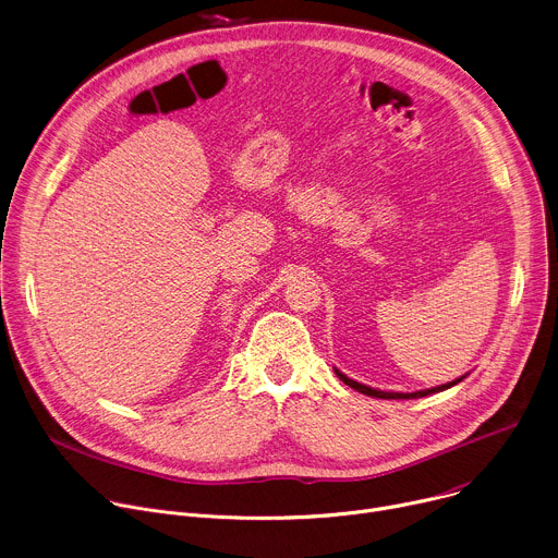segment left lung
Masks as SVG:
<instances>
[{
    "instance_id": "8db88e82",
    "label": "left lung",
    "mask_w": 558,
    "mask_h": 558,
    "mask_svg": "<svg viewBox=\"0 0 558 558\" xmlns=\"http://www.w3.org/2000/svg\"><path fill=\"white\" fill-rule=\"evenodd\" d=\"M336 375H338L347 386L355 388L357 392H364V395H368V397H379V400H415V397H426V395H430V392L446 390V388L459 384V381L465 377V375H463V377H459V379H454V381H448V384H441V386H435V388H426V390H415V392H386V390H377V388L364 386V384H360V381H355V379H349V377H347L344 373H340L338 368H336Z\"/></svg>"
}]
</instances>
